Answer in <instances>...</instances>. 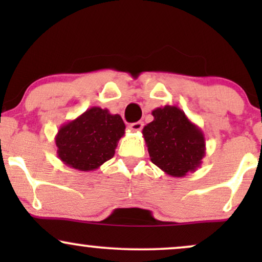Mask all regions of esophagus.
<instances>
[{"label": "esophagus", "mask_w": 262, "mask_h": 262, "mask_svg": "<svg viewBox=\"0 0 262 262\" xmlns=\"http://www.w3.org/2000/svg\"><path fill=\"white\" fill-rule=\"evenodd\" d=\"M143 122H135L129 124V129H130L132 132H140L141 129H143Z\"/></svg>", "instance_id": "34e87169"}]
</instances>
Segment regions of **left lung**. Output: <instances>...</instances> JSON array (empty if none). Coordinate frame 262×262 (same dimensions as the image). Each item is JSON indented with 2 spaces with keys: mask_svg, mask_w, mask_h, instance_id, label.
Here are the masks:
<instances>
[{
  "mask_svg": "<svg viewBox=\"0 0 262 262\" xmlns=\"http://www.w3.org/2000/svg\"><path fill=\"white\" fill-rule=\"evenodd\" d=\"M151 114L154 121L143 128V137L152 164L172 177L194 172L206 155L202 129L177 106L158 107Z\"/></svg>",
  "mask_w": 262,
  "mask_h": 262,
  "instance_id": "left-lung-1",
  "label": "left lung"
}]
</instances>
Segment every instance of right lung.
Listing matches in <instances>:
<instances>
[{
    "instance_id": "right-lung-1",
    "label": "right lung",
    "mask_w": 262,
    "mask_h": 262,
    "mask_svg": "<svg viewBox=\"0 0 262 262\" xmlns=\"http://www.w3.org/2000/svg\"><path fill=\"white\" fill-rule=\"evenodd\" d=\"M124 133L125 124L119 114L110 113L107 108L91 107L59 128L56 154L71 169L95 171L113 158Z\"/></svg>"
}]
</instances>
